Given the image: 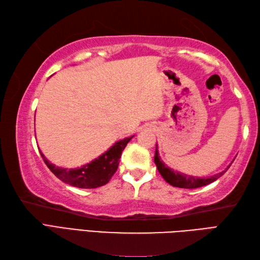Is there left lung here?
<instances>
[{
	"label": "left lung",
	"instance_id": "left-lung-1",
	"mask_svg": "<svg viewBox=\"0 0 260 260\" xmlns=\"http://www.w3.org/2000/svg\"><path fill=\"white\" fill-rule=\"evenodd\" d=\"M154 164L157 166L158 171L160 172V175L164 177L165 180L168 182L169 184L174 187L178 188H186V189H194V188H199V187H204L207 186L213 181H216L219 177H221L224 172L228 170H223L222 172H219V174L211 176V177H207V178H198V177H193V176H188L181 174V172H178L170 169L168 166H166L162 160H160L159 157V152H158V148L155 146V153H154Z\"/></svg>",
	"mask_w": 260,
	"mask_h": 260
}]
</instances>
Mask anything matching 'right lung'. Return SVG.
Wrapping results in <instances>:
<instances>
[{"mask_svg":"<svg viewBox=\"0 0 260 260\" xmlns=\"http://www.w3.org/2000/svg\"><path fill=\"white\" fill-rule=\"evenodd\" d=\"M132 138H134V136L117 141L108 151L102 153L100 157L92 160L90 164L83 165L80 168L76 169H66L56 167L55 165L51 164L41 151H40V153H41L48 168L60 180L77 188L92 189L105 186L106 183L109 182L111 177L114 175V172L118 169L121 153H122L125 146L128 145V142Z\"/></svg>","mask_w":260,"mask_h":260,"instance_id":"obj_1","label":"right lung"}]
</instances>
